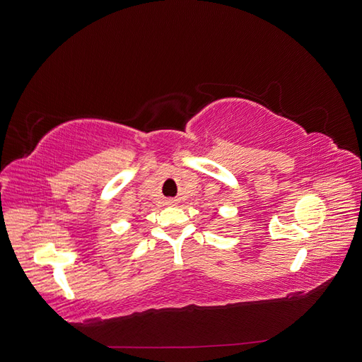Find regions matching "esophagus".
Segmentation results:
<instances>
[{"label": "esophagus", "mask_w": 362, "mask_h": 362, "mask_svg": "<svg viewBox=\"0 0 362 362\" xmlns=\"http://www.w3.org/2000/svg\"><path fill=\"white\" fill-rule=\"evenodd\" d=\"M169 204H173V201H169Z\"/></svg>", "instance_id": "esophagus-1"}]
</instances>
